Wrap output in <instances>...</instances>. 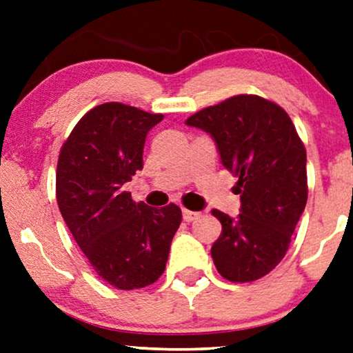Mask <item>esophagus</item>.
Segmentation results:
<instances>
[{"instance_id":"34e87169","label":"esophagus","mask_w":353,"mask_h":353,"mask_svg":"<svg viewBox=\"0 0 353 353\" xmlns=\"http://www.w3.org/2000/svg\"><path fill=\"white\" fill-rule=\"evenodd\" d=\"M182 217H184L185 222H194V221H197V219L201 217V214L199 212H194V210L184 209V210H182Z\"/></svg>"}]
</instances>
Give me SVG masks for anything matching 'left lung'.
<instances>
[{
  "label": "left lung",
  "mask_w": 353,
  "mask_h": 353,
  "mask_svg": "<svg viewBox=\"0 0 353 353\" xmlns=\"http://www.w3.org/2000/svg\"><path fill=\"white\" fill-rule=\"evenodd\" d=\"M216 141L237 177L236 219L214 209L222 232L210 254L230 282H252L279 265L307 204V154L289 114L255 94L229 98L185 121Z\"/></svg>",
  "instance_id": "1"
}]
</instances>
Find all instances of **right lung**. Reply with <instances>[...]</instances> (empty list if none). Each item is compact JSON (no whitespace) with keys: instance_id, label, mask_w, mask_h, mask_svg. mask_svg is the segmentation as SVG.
<instances>
[{"instance_id":"1","label":"right lung","mask_w":353,"mask_h":353,"mask_svg":"<svg viewBox=\"0 0 353 353\" xmlns=\"http://www.w3.org/2000/svg\"><path fill=\"white\" fill-rule=\"evenodd\" d=\"M163 117L104 103L81 117L59 152L61 216L96 274L121 290L143 289L163 275L182 221L176 204L151 208L123 189L143 169L145 136Z\"/></svg>"}]
</instances>
